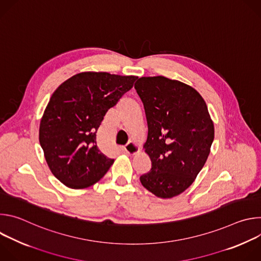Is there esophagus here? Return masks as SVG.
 Segmentation results:
<instances>
[{
  "label": "esophagus",
  "instance_id": "1",
  "mask_svg": "<svg viewBox=\"0 0 261 261\" xmlns=\"http://www.w3.org/2000/svg\"><path fill=\"white\" fill-rule=\"evenodd\" d=\"M124 150L128 155H134L139 151V147L138 145L133 142V141H129L125 146H124Z\"/></svg>",
  "mask_w": 261,
  "mask_h": 261
}]
</instances>
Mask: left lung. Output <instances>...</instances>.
Segmentation results:
<instances>
[{
    "mask_svg": "<svg viewBox=\"0 0 261 261\" xmlns=\"http://www.w3.org/2000/svg\"><path fill=\"white\" fill-rule=\"evenodd\" d=\"M134 88L145 111L144 148L152 161L140 181L156 196L171 198L202 169L214 140L213 121L203 98L188 85L153 76L140 77Z\"/></svg>",
    "mask_w": 261,
    "mask_h": 261,
    "instance_id": "1",
    "label": "left lung"
}]
</instances>
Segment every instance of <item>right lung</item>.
I'll use <instances>...</instances> for the list:
<instances>
[{"mask_svg": "<svg viewBox=\"0 0 261 261\" xmlns=\"http://www.w3.org/2000/svg\"><path fill=\"white\" fill-rule=\"evenodd\" d=\"M136 80L107 72H83L53 94L40 122L39 141L49 169L67 187H90L113 165L115 160L99 150L96 133L107 110Z\"/></svg>", "mask_w": 261, "mask_h": 261, "instance_id": "right-lung-1", "label": "right lung"}]
</instances>
